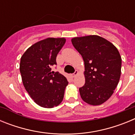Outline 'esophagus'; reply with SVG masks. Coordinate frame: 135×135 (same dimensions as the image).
Here are the masks:
<instances>
[{
  "instance_id": "1",
  "label": "esophagus",
  "mask_w": 135,
  "mask_h": 135,
  "mask_svg": "<svg viewBox=\"0 0 135 135\" xmlns=\"http://www.w3.org/2000/svg\"><path fill=\"white\" fill-rule=\"evenodd\" d=\"M78 70H76V71H74V73L72 74V77H75L76 75H78Z\"/></svg>"
}]
</instances>
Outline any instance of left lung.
<instances>
[{
	"label": "left lung",
	"mask_w": 135,
	"mask_h": 135,
	"mask_svg": "<svg viewBox=\"0 0 135 135\" xmlns=\"http://www.w3.org/2000/svg\"><path fill=\"white\" fill-rule=\"evenodd\" d=\"M71 42L84 62L85 84L79 89L81 98L92 105L102 104L114 93L120 80L119 51L110 42L96 35L76 37Z\"/></svg>",
	"instance_id": "1"
}]
</instances>
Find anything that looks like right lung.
Returning a JSON list of instances; mask_svg holds the SVG:
<instances>
[{"mask_svg": "<svg viewBox=\"0 0 135 135\" xmlns=\"http://www.w3.org/2000/svg\"><path fill=\"white\" fill-rule=\"evenodd\" d=\"M65 42L64 38H48L27 49L21 57L20 70L26 91L36 104L52 108L61 103L68 82L52 71L56 57Z\"/></svg>", "mask_w": 135, "mask_h": 135, "instance_id": "add662e5", "label": "right lung"}]
</instances>
